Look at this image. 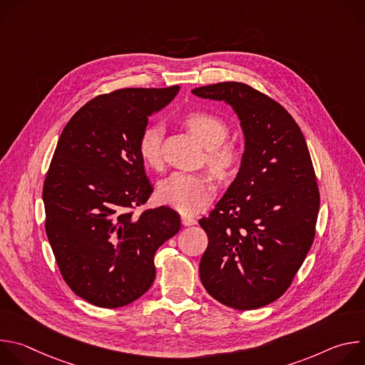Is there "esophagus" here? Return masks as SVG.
I'll use <instances>...</instances> for the list:
<instances>
[{
  "label": "esophagus",
  "instance_id": "esophagus-1",
  "mask_svg": "<svg viewBox=\"0 0 365 365\" xmlns=\"http://www.w3.org/2000/svg\"><path fill=\"white\" fill-rule=\"evenodd\" d=\"M182 224L185 227H190V225H195L196 224V218L190 217V215H182Z\"/></svg>",
  "mask_w": 365,
  "mask_h": 365
}]
</instances>
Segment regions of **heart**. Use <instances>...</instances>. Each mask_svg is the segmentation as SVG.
Wrapping results in <instances>:
<instances>
[{
  "instance_id": "heart-1",
  "label": "heart",
  "mask_w": 365,
  "mask_h": 365,
  "mask_svg": "<svg viewBox=\"0 0 365 365\" xmlns=\"http://www.w3.org/2000/svg\"><path fill=\"white\" fill-rule=\"evenodd\" d=\"M183 125L207 148L206 160L220 178L231 176L242 159V150L235 143L224 141L228 135L227 123L218 115L206 111H189L182 118ZM160 125H147L137 143L138 154L145 166L162 168ZM215 183L207 173L176 172L159 186L160 199L183 214H195L211 200Z\"/></svg>"
}]
</instances>
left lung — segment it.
I'll use <instances>...</instances> for the list:
<instances>
[{
	"instance_id": "8db88e82",
	"label": "left lung",
	"mask_w": 365,
	"mask_h": 365,
	"mask_svg": "<svg viewBox=\"0 0 365 365\" xmlns=\"http://www.w3.org/2000/svg\"><path fill=\"white\" fill-rule=\"evenodd\" d=\"M225 101L241 121V168L210 217L199 276L214 299L238 310L277 300L315 240L319 189L306 140L279 102L241 82L195 88Z\"/></svg>"
}]
</instances>
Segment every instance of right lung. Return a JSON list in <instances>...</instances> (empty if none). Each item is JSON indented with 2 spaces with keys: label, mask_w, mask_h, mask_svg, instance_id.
Instances as JSON below:
<instances>
[{
  "label": "right lung",
  "mask_w": 365,
  "mask_h": 365,
  "mask_svg": "<svg viewBox=\"0 0 365 365\" xmlns=\"http://www.w3.org/2000/svg\"><path fill=\"white\" fill-rule=\"evenodd\" d=\"M178 92L175 85L98 95L59 137L43 185L44 227L63 280L91 304L114 309L143 296L155 277V251L180 230L169 206L134 215L153 193L138 137Z\"/></svg>",
  "instance_id": "obj_1"
}]
</instances>
